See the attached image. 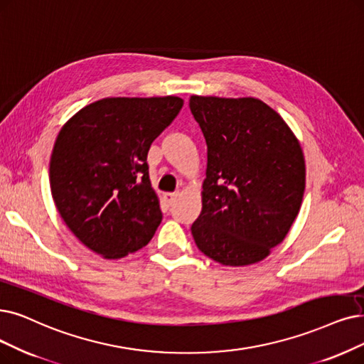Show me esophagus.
Masks as SVG:
<instances>
[{
	"instance_id": "esophagus-1",
	"label": "esophagus",
	"mask_w": 364,
	"mask_h": 364,
	"mask_svg": "<svg viewBox=\"0 0 364 364\" xmlns=\"http://www.w3.org/2000/svg\"><path fill=\"white\" fill-rule=\"evenodd\" d=\"M163 198H164V201L167 203L168 206H171L173 203H174V200L178 198V194H176V193H166V194L163 196Z\"/></svg>"
}]
</instances>
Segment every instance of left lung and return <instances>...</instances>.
<instances>
[{
	"label": "left lung",
	"mask_w": 364,
	"mask_h": 364,
	"mask_svg": "<svg viewBox=\"0 0 364 364\" xmlns=\"http://www.w3.org/2000/svg\"><path fill=\"white\" fill-rule=\"evenodd\" d=\"M208 144L197 248L224 266L258 263L279 245L300 210L304 156L285 121L252 97L190 98Z\"/></svg>",
	"instance_id": "1"
}]
</instances>
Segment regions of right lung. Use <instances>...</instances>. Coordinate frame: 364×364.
Returning <instances> with one entry per match:
<instances>
[{"label":"right lung","mask_w":364,"mask_h":364,"mask_svg":"<svg viewBox=\"0 0 364 364\" xmlns=\"http://www.w3.org/2000/svg\"><path fill=\"white\" fill-rule=\"evenodd\" d=\"M179 97L98 100L65 122L50 156L55 206L85 246L114 259L146 246L163 220L146 163Z\"/></svg>","instance_id":"obj_1"}]
</instances>
